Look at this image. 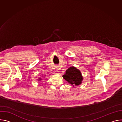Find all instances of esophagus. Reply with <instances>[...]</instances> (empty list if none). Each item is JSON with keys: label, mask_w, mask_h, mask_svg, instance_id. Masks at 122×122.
<instances>
[{"label": "esophagus", "mask_w": 122, "mask_h": 122, "mask_svg": "<svg viewBox=\"0 0 122 122\" xmlns=\"http://www.w3.org/2000/svg\"><path fill=\"white\" fill-rule=\"evenodd\" d=\"M58 67V66H56V69H57V70H58V69H59V68H59V67Z\"/></svg>", "instance_id": "obj_1"}]
</instances>
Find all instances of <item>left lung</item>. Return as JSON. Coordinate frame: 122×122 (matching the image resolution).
Returning a JSON list of instances; mask_svg holds the SVG:
<instances>
[{
	"label": "left lung",
	"mask_w": 122,
	"mask_h": 122,
	"mask_svg": "<svg viewBox=\"0 0 122 122\" xmlns=\"http://www.w3.org/2000/svg\"><path fill=\"white\" fill-rule=\"evenodd\" d=\"M62 77L68 83L72 85L73 86L79 85L81 83L83 80L81 71L74 66L68 68Z\"/></svg>",
	"instance_id": "1"
}]
</instances>
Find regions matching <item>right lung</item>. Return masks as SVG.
<instances>
[{"instance_id":"right-lung-1","label":"right lung","mask_w":122,"mask_h":122,"mask_svg":"<svg viewBox=\"0 0 122 122\" xmlns=\"http://www.w3.org/2000/svg\"><path fill=\"white\" fill-rule=\"evenodd\" d=\"M41 78H40L39 79V81H41Z\"/></svg>"}]
</instances>
